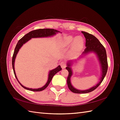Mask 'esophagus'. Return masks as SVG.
Returning a JSON list of instances; mask_svg holds the SVG:
<instances>
[{
	"label": "esophagus",
	"instance_id": "1",
	"mask_svg": "<svg viewBox=\"0 0 120 120\" xmlns=\"http://www.w3.org/2000/svg\"><path fill=\"white\" fill-rule=\"evenodd\" d=\"M60 66L63 69H64V68H66L67 67V65H66V63L64 62V61H61V63H60Z\"/></svg>",
	"mask_w": 120,
	"mask_h": 120
}]
</instances>
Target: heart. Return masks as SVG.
I'll return each instance as SVG.
<instances>
[{"label":"heart","instance_id":"obj_1","mask_svg":"<svg viewBox=\"0 0 120 120\" xmlns=\"http://www.w3.org/2000/svg\"><path fill=\"white\" fill-rule=\"evenodd\" d=\"M72 43L70 54L73 56L79 53L82 49L84 45V41L81 36H78L75 38L73 36H69L64 38L63 45L64 46H68Z\"/></svg>","mask_w":120,"mask_h":120}]
</instances>
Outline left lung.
<instances>
[{"label": "left lung", "mask_w": 120, "mask_h": 120, "mask_svg": "<svg viewBox=\"0 0 120 120\" xmlns=\"http://www.w3.org/2000/svg\"><path fill=\"white\" fill-rule=\"evenodd\" d=\"M82 32L86 38V48L85 49L84 52H83L82 56H79L78 59L75 60L68 61L67 63V67L66 68L68 71V75L67 79V83L68 89L72 92L77 94L88 93L93 91L94 90L97 88L103 82L104 79L106 76L108 67L106 50L105 49L104 46L101 45V43L95 36L85 31H82ZM90 52L95 53L97 55L98 60L99 61L101 70V77L100 79V82L96 86L89 89L86 90H79L74 88L71 85L70 78L72 75V70L71 67L72 64L75 62H77L78 59L79 60V58L83 57L85 55Z\"/></svg>", "instance_id": "1"}]
</instances>
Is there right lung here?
Returning <instances> with one entry per match:
<instances>
[{
    "mask_svg": "<svg viewBox=\"0 0 120 120\" xmlns=\"http://www.w3.org/2000/svg\"><path fill=\"white\" fill-rule=\"evenodd\" d=\"M58 32H60V31L56 30H54V29H49V28L39 29V30H36L28 32V34H25L24 37H23L20 39H19V41H18L15 48L14 49V52L13 54L12 60V66L14 74V75H15V77L16 79L17 80V81L19 82L21 86H22L23 88H24L25 89L31 90V91H34V92H39V91H41V90H44L45 88H47V86H49V84L50 82H51L53 76L54 75H56L57 72L61 71V68L60 66H59L54 69H53V70L50 71H49V75H48V80L47 81L46 83H45V86H43L42 87H41V88H40L38 89H32V88H26V87L23 86L19 81V80H18L16 75L15 70H14V63H15V60L16 56V54H17L18 52H19V49L21 48V46H22L24 44H25L26 42L30 41V40L32 38L50 37H52L53 35H56V34L58 33Z\"/></svg>",
    "mask_w": 120,
    "mask_h": 120,
    "instance_id": "right-lung-1",
    "label": "right lung"
}]
</instances>
